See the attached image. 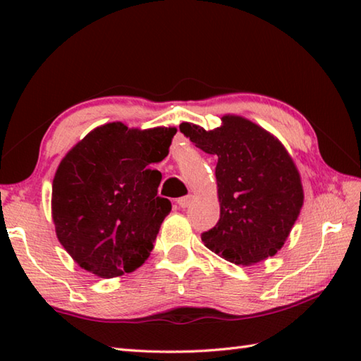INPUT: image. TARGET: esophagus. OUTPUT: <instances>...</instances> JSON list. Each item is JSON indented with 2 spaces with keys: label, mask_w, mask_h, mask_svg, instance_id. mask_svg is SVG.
Listing matches in <instances>:
<instances>
[{
  "label": "esophagus",
  "mask_w": 361,
  "mask_h": 361,
  "mask_svg": "<svg viewBox=\"0 0 361 361\" xmlns=\"http://www.w3.org/2000/svg\"><path fill=\"white\" fill-rule=\"evenodd\" d=\"M192 200H194V195H186V197H181V198H178V200H176V203H178V206L180 208H188V206L192 203Z\"/></svg>",
  "instance_id": "esophagus-1"
}]
</instances>
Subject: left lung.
<instances>
[{"instance_id":"obj_1","label":"left lung","mask_w":361,"mask_h":361,"mask_svg":"<svg viewBox=\"0 0 361 361\" xmlns=\"http://www.w3.org/2000/svg\"><path fill=\"white\" fill-rule=\"evenodd\" d=\"M221 122L214 130L180 126L198 149L217 157L220 219L202 240L229 262L252 265L274 256L287 240L304 203L301 176L267 130L234 114Z\"/></svg>"}]
</instances>
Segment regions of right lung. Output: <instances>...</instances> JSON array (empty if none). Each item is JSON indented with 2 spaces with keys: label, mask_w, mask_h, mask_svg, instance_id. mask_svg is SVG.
Listing matches in <instances>:
<instances>
[{
  "label": "right lung",
  "mask_w": 361,
  "mask_h": 361,
  "mask_svg": "<svg viewBox=\"0 0 361 361\" xmlns=\"http://www.w3.org/2000/svg\"><path fill=\"white\" fill-rule=\"evenodd\" d=\"M176 128H128L110 122L66 153L52 181V220L59 242L83 270L99 278L135 271L153 250L172 209L158 197L163 161Z\"/></svg>",
  "instance_id": "add662e5"
}]
</instances>
